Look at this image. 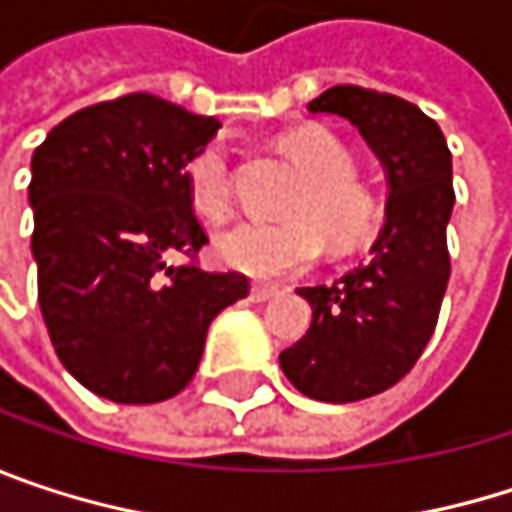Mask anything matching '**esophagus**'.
I'll list each match as a JSON object with an SVG mask.
<instances>
[{
  "instance_id": "esophagus-1",
  "label": "esophagus",
  "mask_w": 512,
  "mask_h": 512,
  "mask_svg": "<svg viewBox=\"0 0 512 512\" xmlns=\"http://www.w3.org/2000/svg\"><path fill=\"white\" fill-rule=\"evenodd\" d=\"M252 302H269L272 296H278V287H269V284H252Z\"/></svg>"
}]
</instances>
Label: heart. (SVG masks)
<instances>
[{
    "instance_id": "b5f03b06",
    "label": "heart",
    "mask_w": 512,
    "mask_h": 512,
    "mask_svg": "<svg viewBox=\"0 0 512 512\" xmlns=\"http://www.w3.org/2000/svg\"><path fill=\"white\" fill-rule=\"evenodd\" d=\"M281 151L305 174L290 222H237L222 231L213 252L222 266L252 278L302 272L320 255L323 237L335 252L370 243L385 222V201L356 174V156L329 127L308 124L281 136ZM189 198L207 219H222L231 207V151L222 139L207 142L186 165Z\"/></svg>"
}]
</instances>
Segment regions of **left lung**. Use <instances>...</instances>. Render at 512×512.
I'll use <instances>...</instances> for the list:
<instances>
[{
  "label": "left lung",
  "instance_id": "1",
  "mask_svg": "<svg viewBox=\"0 0 512 512\" xmlns=\"http://www.w3.org/2000/svg\"><path fill=\"white\" fill-rule=\"evenodd\" d=\"M308 112L347 118L388 177L385 225L344 278L299 287L311 329L284 350V376L311 400L356 403L397 385L421 358L451 278L448 222L454 171L448 142L415 103L358 85H335Z\"/></svg>",
  "mask_w": 512,
  "mask_h": 512
}]
</instances>
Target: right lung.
<instances>
[{"instance_id": "right-lung-1", "label": "right lung", "mask_w": 512, "mask_h": 512, "mask_svg": "<svg viewBox=\"0 0 512 512\" xmlns=\"http://www.w3.org/2000/svg\"><path fill=\"white\" fill-rule=\"evenodd\" d=\"M222 124L154 94L73 112L32 156L38 302L55 356L97 397L159 403L189 385L240 272L168 266L207 243L186 165Z\"/></svg>"}]
</instances>
